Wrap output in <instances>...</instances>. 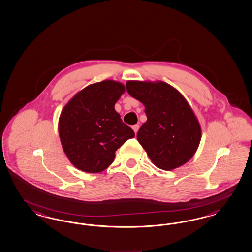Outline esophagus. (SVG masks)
I'll return each instance as SVG.
<instances>
[{"label":"esophagus","instance_id":"obj_1","mask_svg":"<svg viewBox=\"0 0 252 252\" xmlns=\"http://www.w3.org/2000/svg\"><path fill=\"white\" fill-rule=\"evenodd\" d=\"M132 128L134 130V132L137 134V131L139 129V125H134V126H132Z\"/></svg>","mask_w":252,"mask_h":252}]
</instances>
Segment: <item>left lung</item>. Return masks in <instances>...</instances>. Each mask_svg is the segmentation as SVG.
Segmentation results:
<instances>
[{
  "instance_id": "obj_1",
  "label": "left lung",
  "mask_w": 252,
  "mask_h": 252,
  "mask_svg": "<svg viewBox=\"0 0 252 252\" xmlns=\"http://www.w3.org/2000/svg\"><path fill=\"white\" fill-rule=\"evenodd\" d=\"M130 96L145 106L147 121L137 132L138 142L153 164L173 170L197 152L201 129L183 95L162 81H127Z\"/></svg>"
}]
</instances>
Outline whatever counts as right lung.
Masks as SVG:
<instances>
[{
    "label": "right lung",
    "mask_w": 252,
    "mask_h": 252,
    "mask_svg": "<svg viewBox=\"0 0 252 252\" xmlns=\"http://www.w3.org/2000/svg\"><path fill=\"white\" fill-rule=\"evenodd\" d=\"M124 92L122 83L104 80L86 87L63 107L59 136L63 152L77 169L102 172L115 160L117 149L135 137L115 111Z\"/></svg>",
    "instance_id": "add662e5"
}]
</instances>
